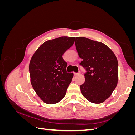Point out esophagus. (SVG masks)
<instances>
[{
    "label": "esophagus",
    "mask_w": 135,
    "mask_h": 135,
    "mask_svg": "<svg viewBox=\"0 0 135 135\" xmlns=\"http://www.w3.org/2000/svg\"><path fill=\"white\" fill-rule=\"evenodd\" d=\"M79 74H80L79 73H74V76H76V75H79Z\"/></svg>",
    "instance_id": "34e87169"
}]
</instances>
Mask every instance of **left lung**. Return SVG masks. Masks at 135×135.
Returning a JSON list of instances; mask_svg holds the SVG:
<instances>
[{
	"instance_id": "1",
	"label": "left lung",
	"mask_w": 135,
	"mask_h": 135,
	"mask_svg": "<svg viewBox=\"0 0 135 135\" xmlns=\"http://www.w3.org/2000/svg\"><path fill=\"white\" fill-rule=\"evenodd\" d=\"M75 47L83 61L85 81L80 88L91 103L100 104L110 96L118 83V60L105 44L84 37H76Z\"/></svg>"
}]
</instances>
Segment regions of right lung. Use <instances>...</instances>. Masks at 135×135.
Segmentation results:
<instances>
[{"mask_svg":"<svg viewBox=\"0 0 135 135\" xmlns=\"http://www.w3.org/2000/svg\"><path fill=\"white\" fill-rule=\"evenodd\" d=\"M75 37L61 36L43 43L32 56L29 64L32 88L45 103L62 100L71 83L73 73L66 71L62 55L74 43Z\"/></svg>","mask_w":135,"mask_h":135,"instance_id":"1","label":"right lung"}]
</instances>
